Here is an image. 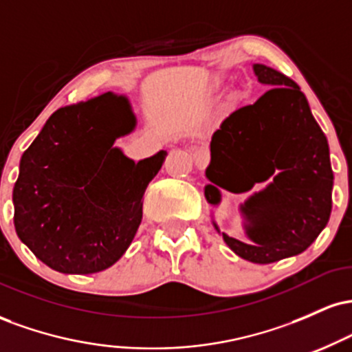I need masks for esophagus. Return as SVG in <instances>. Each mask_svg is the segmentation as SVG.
I'll return each mask as SVG.
<instances>
[{
    "instance_id": "1",
    "label": "esophagus",
    "mask_w": 352,
    "mask_h": 352,
    "mask_svg": "<svg viewBox=\"0 0 352 352\" xmlns=\"http://www.w3.org/2000/svg\"><path fill=\"white\" fill-rule=\"evenodd\" d=\"M193 160H195L197 167L205 168L208 164V152L205 148H199V151L193 153Z\"/></svg>"
}]
</instances>
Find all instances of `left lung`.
I'll list each match as a JSON object with an SVG mask.
<instances>
[{
	"instance_id": "8db88e82",
	"label": "left lung",
	"mask_w": 352,
	"mask_h": 352,
	"mask_svg": "<svg viewBox=\"0 0 352 352\" xmlns=\"http://www.w3.org/2000/svg\"><path fill=\"white\" fill-rule=\"evenodd\" d=\"M258 82L272 87L230 114L210 142L205 199L217 207L220 188L243 193L270 180L240 205L250 243L220 233L232 252L268 265L305 252L329 221L333 168L329 145L298 84L265 64Z\"/></svg>"
}]
</instances>
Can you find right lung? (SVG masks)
<instances>
[{
	"mask_svg": "<svg viewBox=\"0 0 352 352\" xmlns=\"http://www.w3.org/2000/svg\"><path fill=\"white\" fill-rule=\"evenodd\" d=\"M125 96L104 92L58 109L19 162L14 228L59 273L91 274L119 260L142 221V197L167 151L134 162L114 142L135 129Z\"/></svg>",
	"mask_w": 352,
	"mask_h": 352,
	"instance_id": "obj_1",
	"label": "right lung"
}]
</instances>
